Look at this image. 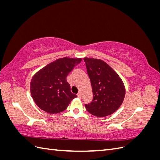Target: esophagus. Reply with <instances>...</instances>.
<instances>
[{
  "label": "esophagus",
  "mask_w": 160,
  "mask_h": 160,
  "mask_svg": "<svg viewBox=\"0 0 160 160\" xmlns=\"http://www.w3.org/2000/svg\"><path fill=\"white\" fill-rule=\"evenodd\" d=\"M77 97H78V98H81V93H80V92H79V93L77 94Z\"/></svg>",
  "instance_id": "34e87169"
}]
</instances>
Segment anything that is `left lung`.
I'll return each instance as SVG.
<instances>
[{"label":"left lung","instance_id":"8db88e82","mask_svg":"<svg viewBox=\"0 0 160 160\" xmlns=\"http://www.w3.org/2000/svg\"><path fill=\"white\" fill-rule=\"evenodd\" d=\"M93 98L85 104L89 113L96 117L113 113L122 104L125 94L123 81L111 67L101 59L84 58Z\"/></svg>","mask_w":160,"mask_h":160}]
</instances>
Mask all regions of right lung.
<instances>
[{
  "instance_id": "1",
  "label": "right lung",
  "mask_w": 160,
  "mask_h": 160,
  "mask_svg": "<svg viewBox=\"0 0 160 160\" xmlns=\"http://www.w3.org/2000/svg\"><path fill=\"white\" fill-rule=\"evenodd\" d=\"M82 59L64 57L53 61L32 77L31 93L36 105L49 113L65 110L77 95L71 93L67 77Z\"/></svg>"
}]
</instances>
